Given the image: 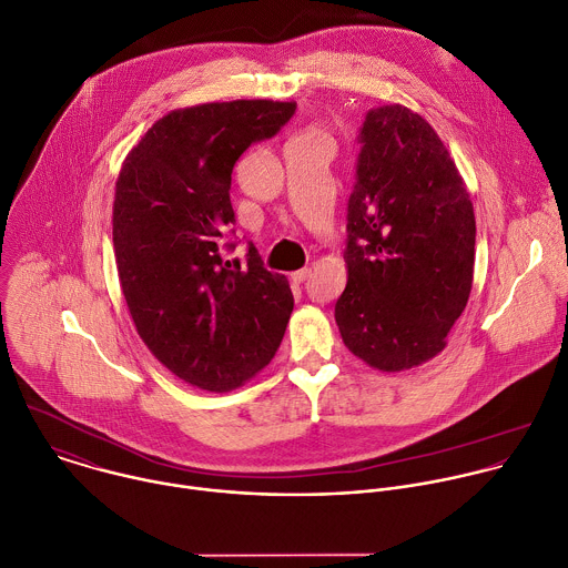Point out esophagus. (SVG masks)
Masks as SVG:
<instances>
[{
	"label": "esophagus",
	"instance_id": "34e87169",
	"mask_svg": "<svg viewBox=\"0 0 568 568\" xmlns=\"http://www.w3.org/2000/svg\"><path fill=\"white\" fill-rule=\"evenodd\" d=\"M310 276H312V270H310V267H303V270H298V272H292V281H294V283H305Z\"/></svg>",
	"mask_w": 568,
	"mask_h": 568
}]
</instances>
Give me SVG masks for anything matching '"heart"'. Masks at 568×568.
<instances>
[{
    "label": "heart",
    "instance_id": "obj_1",
    "mask_svg": "<svg viewBox=\"0 0 568 568\" xmlns=\"http://www.w3.org/2000/svg\"><path fill=\"white\" fill-rule=\"evenodd\" d=\"M307 140H325V135L318 129H307L298 138H294V142H307Z\"/></svg>",
    "mask_w": 568,
    "mask_h": 568
}]
</instances>
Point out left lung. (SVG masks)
I'll return each mask as SVG.
<instances>
[{
	"mask_svg": "<svg viewBox=\"0 0 568 568\" xmlns=\"http://www.w3.org/2000/svg\"><path fill=\"white\" fill-rule=\"evenodd\" d=\"M358 142L334 318L354 356L402 372L446 347L468 303L475 212L446 144L413 109L367 111Z\"/></svg>",
	"mask_w": 568,
	"mask_h": 568,
	"instance_id": "8db88e82",
	"label": "left lung"
}]
</instances>
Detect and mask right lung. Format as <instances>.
<instances>
[{"label": "right lung", "mask_w": 568, "mask_h": 568, "mask_svg": "<svg viewBox=\"0 0 568 568\" xmlns=\"http://www.w3.org/2000/svg\"><path fill=\"white\" fill-rule=\"evenodd\" d=\"M296 102L234 100L175 109L126 153L115 180L113 252L133 325L184 384L230 393L276 354L294 296L283 274L223 261L234 223L232 171L272 138Z\"/></svg>", "instance_id": "obj_1"}]
</instances>
